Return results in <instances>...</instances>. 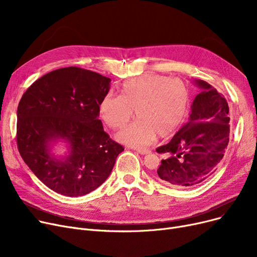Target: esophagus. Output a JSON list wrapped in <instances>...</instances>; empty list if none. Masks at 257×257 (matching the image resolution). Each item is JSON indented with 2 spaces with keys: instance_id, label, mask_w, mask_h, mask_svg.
I'll return each mask as SVG.
<instances>
[{
  "instance_id": "esophagus-1",
  "label": "esophagus",
  "mask_w": 257,
  "mask_h": 257,
  "mask_svg": "<svg viewBox=\"0 0 257 257\" xmlns=\"http://www.w3.org/2000/svg\"><path fill=\"white\" fill-rule=\"evenodd\" d=\"M137 152L141 155H146V154L150 153V150L149 149H143V148H139V149H137Z\"/></svg>"
}]
</instances>
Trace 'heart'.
Returning a JSON list of instances; mask_svg holds the SVG:
<instances>
[{
    "label": "heart",
    "instance_id": "1",
    "mask_svg": "<svg viewBox=\"0 0 257 257\" xmlns=\"http://www.w3.org/2000/svg\"><path fill=\"white\" fill-rule=\"evenodd\" d=\"M120 96L107 94L99 105L100 117L113 130L123 128L136 110L138 118L117 134L126 145L143 147L176 132L191 105V90L183 80L148 74L126 81Z\"/></svg>",
    "mask_w": 257,
    "mask_h": 257
}]
</instances>
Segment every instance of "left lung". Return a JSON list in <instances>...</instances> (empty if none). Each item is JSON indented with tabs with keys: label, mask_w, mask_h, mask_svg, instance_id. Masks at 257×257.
<instances>
[{
	"label": "left lung",
	"mask_w": 257,
	"mask_h": 257,
	"mask_svg": "<svg viewBox=\"0 0 257 257\" xmlns=\"http://www.w3.org/2000/svg\"><path fill=\"white\" fill-rule=\"evenodd\" d=\"M187 123L167 145L156 151L169 157L161 160L156 176L174 187L196 186L219 168L229 143V107L222 93L203 80Z\"/></svg>",
	"instance_id": "left-lung-1"
}]
</instances>
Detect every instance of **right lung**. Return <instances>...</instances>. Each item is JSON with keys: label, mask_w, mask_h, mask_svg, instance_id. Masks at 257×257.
<instances>
[{"label": "right lung", "mask_w": 257, "mask_h": 257, "mask_svg": "<svg viewBox=\"0 0 257 257\" xmlns=\"http://www.w3.org/2000/svg\"><path fill=\"white\" fill-rule=\"evenodd\" d=\"M110 81L81 67H62L36 80L23 94L18 107V149L52 191L67 197L94 191L124 151L99 119V105ZM59 138L70 145V155L60 160L49 153V143Z\"/></svg>", "instance_id": "right-lung-1"}]
</instances>
